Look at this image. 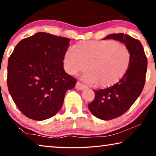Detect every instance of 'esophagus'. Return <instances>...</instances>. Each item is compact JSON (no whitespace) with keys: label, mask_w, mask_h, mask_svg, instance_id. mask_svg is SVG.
Here are the masks:
<instances>
[{"label":"esophagus","mask_w":156,"mask_h":156,"mask_svg":"<svg viewBox=\"0 0 156 156\" xmlns=\"http://www.w3.org/2000/svg\"><path fill=\"white\" fill-rule=\"evenodd\" d=\"M75 87L76 89H79V90H83V89H84L85 88H86V87H85L84 84H82V83L80 82H76Z\"/></svg>","instance_id":"esophagus-1"}]
</instances>
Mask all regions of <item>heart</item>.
Here are the masks:
<instances>
[{
    "label": "heart",
    "mask_w": 156,
    "mask_h": 156,
    "mask_svg": "<svg viewBox=\"0 0 156 156\" xmlns=\"http://www.w3.org/2000/svg\"><path fill=\"white\" fill-rule=\"evenodd\" d=\"M131 61V51L125 44L112 40H84L64 55L66 72L76 75L87 69L83 76L87 84L105 88L116 84L125 75Z\"/></svg>",
    "instance_id": "obj_1"
}]
</instances>
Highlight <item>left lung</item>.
Returning <instances> with one entry per match:
<instances>
[{"instance_id": "left-lung-1", "label": "left lung", "mask_w": 156, "mask_h": 156, "mask_svg": "<svg viewBox=\"0 0 156 156\" xmlns=\"http://www.w3.org/2000/svg\"><path fill=\"white\" fill-rule=\"evenodd\" d=\"M106 39L123 42L131 53V64L125 75L112 87L94 90V99L88 104L94 116L102 120H112L126 112L141 94L146 82L148 60L138 40L123 33L111 34L104 40Z\"/></svg>"}]
</instances>
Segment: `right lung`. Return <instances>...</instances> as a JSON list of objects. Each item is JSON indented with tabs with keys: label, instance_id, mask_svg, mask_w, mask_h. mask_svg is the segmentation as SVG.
<instances>
[{
	"label": "right lung",
	"instance_id": "add662e5",
	"mask_svg": "<svg viewBox=\"0 0 156 156\" xmlns=\"http://www.w3.org/2000/svg\"><path fill=\"white\" fill-rule=\"evenodd\" d=\"M70 39L37 33L20 41L8 62V91L19 110L36 121L60 110L66 91L76 80L63 68Z\"/></svg>",
	"mask_w": 156,
	"mask_h": 156
}]
</instances>
